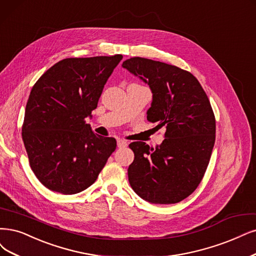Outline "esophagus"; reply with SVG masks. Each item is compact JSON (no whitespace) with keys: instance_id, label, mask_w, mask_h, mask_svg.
Returning a JSON list of instances; mask_svg holds the SVG:
<instances>
[{"instance_id":"1","label":"esophagus","mask_w":256,"mask_h":256,"mask_svg":"<svg viewBox=\"0 0 256 256\" xmlns=\"http://www.w3.org/2000/svg\"><path fill=\"white\" fill-rule=\"evenodd\" d=\"M128 141L126 140H123V139H118L117 140V146L119 148H124L128 146Z\"/></svg>"}]
</instances>
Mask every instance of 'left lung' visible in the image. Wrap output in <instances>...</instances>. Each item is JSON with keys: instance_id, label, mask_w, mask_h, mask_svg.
Here are the masks:
<instances>
[{"instance_id": "1", "label": "left lung", "mask_w": 256, "mask_h": 256, "mask_svg": "<svg viewBox=\"0 0 256 256\" xmlns=\"http://www.w3.org/2000/svg\"><path fill=\"white\" fill-rule=\"evenodd\" d=\"M122 66L150 85L153 92L148 120L166 126L159 146L132 142L135 154L128 182L144 200L168 204L190 196L202 180L215 142L216 122L200 83L174 65L134 56Z\"/></svg>"}]
</instances>
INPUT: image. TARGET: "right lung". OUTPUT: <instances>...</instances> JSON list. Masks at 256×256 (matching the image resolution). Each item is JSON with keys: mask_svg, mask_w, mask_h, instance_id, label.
I'll use <instances>...</instances> for the list:
<instances>
[{"mask_svg": "<svg viewBox=\"0 0 256 256\" xmlns=\"http://www.w3.org/2000/svg\"><path fill=\"white\" fill-rule=\"evenodd\" d=\"M122 58H66L32 86L22 138L32 172L50 190L70 195L88 188L116 150L115 138L94 134L85 118Z\"/></svg>", "mask_w": 256, "mask_h": 256, "instance_id": "right-lung-1", "label": "right lung"}]
</instances>
